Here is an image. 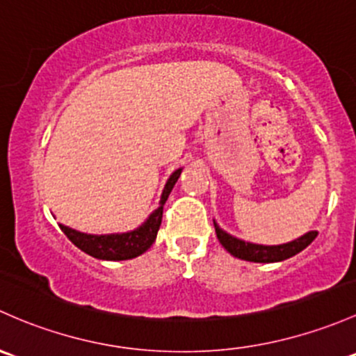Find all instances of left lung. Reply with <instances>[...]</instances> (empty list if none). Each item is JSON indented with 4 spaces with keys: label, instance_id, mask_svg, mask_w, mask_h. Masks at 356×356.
Returning a JSON list of instances; mask_svg holds the SVG:
<instances>
[{
    "label": "left lung",
    "instance_id": "left-lung-1",
    "mask_svg": "<svg viewBox=\"0 0 356 356\" xmlns=\"http://www.w3.org/2000/svg\"><path fill=\"white\" fill-rule=\"evenodd\" d=\"M215 223V222H213ZM216 237H218L220 244H222L228 252L238 259L250 261V263H278V261H285L288 257L295 256V254L302 252L307 245L312 244L314 238L317 237V232H307L302 237L295 238V241L286 242V244L280 245H261L252 244V242L241 241L237 237H232L230 234L223 232L222 228L215 223Z\"/></svg>",
    "mask_w": 356,
    "mask_h": 356
}]
</instances>
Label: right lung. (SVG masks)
Returning <instances> with one entry per match:
<instances>
[{
	"label": "right lung",
	"instance_id": "add662e5",
	"mask_svg": "<svg viewBox=\"0 0 356 356\" xmlns=\"http://www.w3.org/2000/svg\"><path fill=\"white\" fill-rule=\"evenodd\" d=\"M181 172L182 168H177V170L168 177L165 188H163L162 197H160L159 208L148 216L147 222H145L143 225L134 228V230L126 232V234L90 235L83 234V232L73 230V228L66 225H61V223H59V228L65 232L66 237H68L78 249L87 252L88 256L97 257V259L126 261L141 256V254L147 252L153 242H155L160 223H162L163 204H165L168 194H170L172 188H174L175 182H177Z\"/></svg>",
	"mask_w": 356,
	"mask_h": 356
}]
</instances>
